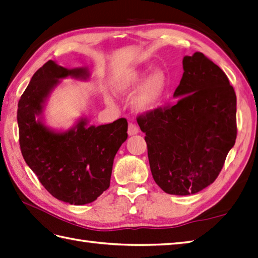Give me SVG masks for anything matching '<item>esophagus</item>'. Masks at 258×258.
<instances>
[{"label": "esophagus", "mask_w": 258, "mask_h": 258, "mask_svg": "<svg viewBox=\"0 0 258 258\" xmlns=\"http://www.w3.org/2000/svg\"><path fill=\"white\" fill-rule=\"evenodd\" d=\"M127 133H128V135H130V136L136 135V134L139 133V127H138V126H136L135 124H133V123H130V124H128Z\"/></svg>", "instance_id": "34e87169"}]
</instances>
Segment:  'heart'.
I'll return each instance as SVG.
<instances>
[{"label":"heart","instance_id":"1","mask_svg":"<svg viewBox=\"0 0 258 258\" xmlns=\"http://www.w3.org/2000/svg\"><path fill=\"white\" fill-rule=\"evenodd\" d=\"M146 74L148 72L144 69H130L116 76L112 82L113 92L119 96L131 95L141 83L143 84L132 100L133 108L139 113H148L153 110L159 105L168 87V79L161 70L153 72L148 77ZM106 102L110 104L112 99L106 96Z\"/></svg>","mask_w":258,"mask_h":258}]
</instances>
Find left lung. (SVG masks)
Returning a JSON list of instances; mask_svg holds the SVG:
<instances>
[{"label":"left lung","instance_id":"obj_1","mask_svg":"<svg viewBox=\"0 0 258 258\" xmlns=\"http://www.w3.org/2000/svg\"><path fill=\"white\" fill-rule=\"evenodd\" d=\"M176 102L139 116L153 179L164 192L196 195L217 179L235 145L236 94L204 53L182 60Z\"/></svg>","mask_w":258,"mask_h":258}]
</instances>
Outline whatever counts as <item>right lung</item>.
Here are the masks:
<instances>
[{"label": "right lung", "mask_w": 258, "mask_h": 258, "mask_svg": "<svg viewBox=\"0 0 258 258\" xmlns=\"http://www.w3.org/2000/svg\"><path fill=\"white\" fill-rule=\"evenodd\" d=\"M89 76L86 67L67 69L49 60L32 76L18 104L25 163L50 195L76 206L93 203L109 188L114 158L127 139L125 118L95 126L82 117L67 131L45 125L44 106L60 79L87 80Z\"/></svg>", "instance_id": "1"}]
</instances>
